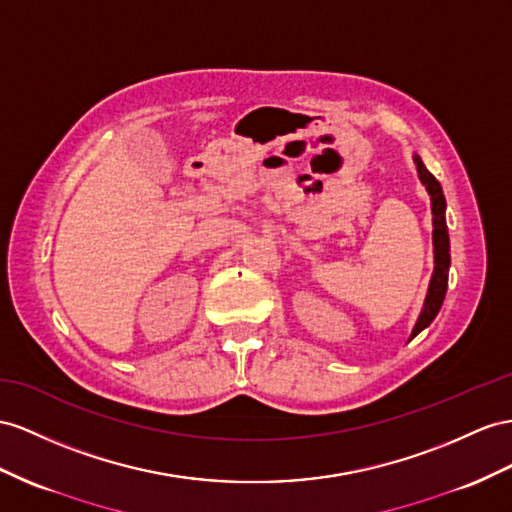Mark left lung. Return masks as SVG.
<instances>
[{"label":"left lung","mask_w":512,"mask_h":512,"mask_svg":"<svg viewBox=\"0 0 512 512\" xmlns=\"http://www.w3.org/2000/svg\"><path fill=\"white\" fill-rule=\"evenodd\" d=\"M413 162L417 166L419 181H422V186L426 188V192L430 196L432 255H435V268H432V277L428 283L424 307H422V311H419L409 342L437 318V313L443 305L445 292H448V272H450V235H448V225H445V196L441 190V183L432 177V173L424 166L422 157H419L417 153H413Z\"/></svg>","instance_id":"8db88e82"}]
</instances>
